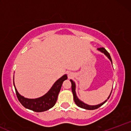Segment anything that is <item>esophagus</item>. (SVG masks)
I'll return each mask as SVG.
<instances>
[{
	"label": "esophagus",
	"mask_w": 131,
	"mask_h": 131,
	"mask_svg": "<svg viewBox=\"0 0 131 131\" xmlns=\"http://www.w3.org/2000/svg\"><path fill=\"white\" fill-rule=\"evenodd\" d=\"M71 76H72L71 74V73H69V74H68V78H71Z\"/></svg>",
	"instance_id": "esophagus-1"
}]
</instances>
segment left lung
<instances>
[{"instance_id":"left-lung-1","label":"left lung","mask_w":131,"mask_h":131,"mask_svg":"<svg viewBox=\"0 0 131 131\" xmlns=\"http://www.w3.org/2000/svg\"><path fill=\"white\" fill-rule=\"evenodd\" d=\"M97 50H98L99 51H100V52H102V53H104L105 55L108 57V58L110 60V61L112 62V58H111L110 55L108 52L107 51L105 50L104 48H103V47L99 48V49H97ZM70 81H71V82L72 92H73V98H74V101L75 102V103L77 105V106H78L79 107H80V108H84V109H85V110H92L97 109L98 108L100 107V106H101L102 105H103L105 103V102L107 101L108 99L110 98V97L111 94H112V91H111L110 94V95L108 96V99H106V100H105V101L103 102H102V103H100V104L96 105H88V104H86V103H84L83 102L81 101V100H79V99H78V97H77V95H76V84H75V82H74V81H73V80H71V79H70Z\"/></svg>"}]
</instances>
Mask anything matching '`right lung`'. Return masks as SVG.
<instances>
[{
  "instance_id": "obj_1",
  "label": "right lung",
  "mask_w": 131,
  "mask_h": 131,
  "mask_svg": "<svg viewBox=\"0 0 131 131\" xmlns=\"http://www.w3.org/2000/svg\"><path fill=\"white\" fill-rule=\"evenodd\" d=\"M67 75L64 74L53 84L50 89L46 94L36 99H28L21 95L15 85L14 78L13 84L18 99L24 107L36 112H42L50 109L55 105L63 82L64 80L67 79Z\"/></svg>"
}]
</instances>
